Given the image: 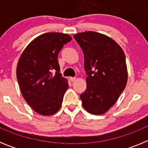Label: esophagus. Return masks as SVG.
I'll list each match as a JSON object with an SVG mask.
<instances>
[{"label":"esophagus","instance_id":"obj_1","mask_svg":"<svg viewBox=\"0 0 148 148\" xmlns=\"http://www.w3.org/2000/svg\"><path fill=\"white\" fill-rule=\"evenodd\" d=\"M75 79H76V78H75V77H70V80L72 82H75Z\"/></svg>","mask_w":148,"mask_h":148}]
</instances>
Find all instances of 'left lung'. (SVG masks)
Segmentation results:
<instances>
[{"instance_id": "1", "label": "left lung", "mask_w": 148, "mask_h": 148, "mask_svg": "<svg viewBox=\"0 0 148 148\" xmlns=\"http://www.w3.org/2000/svg\"><path fill=\"white\" fill-rule=\"evenodd\" d=\"M74 38L83 50L87 89L80 95L89 113L101 115L118 100L127 81L124 51L108 36L95 32H81Z\"/></svg>"}]
</instances>
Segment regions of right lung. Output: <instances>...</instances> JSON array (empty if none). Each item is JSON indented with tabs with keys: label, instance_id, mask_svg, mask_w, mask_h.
I'll return each mask as SVG.
<instances>
[{
	"label": "right lung",
	"instance_id": "1",
	"mask_svg": "<svg viewBox=\"0 0 148 148\" xmlns=\"http://www.w3.org/2000/svg\"><path fill=\"white\" fill-rule=\"evenodd\" d=\"M71 40L67 34L44 33L21 56L16 71L19 87L26 101L40 115H53L61 108L68 83L60 73L58 56Z\"/></svg>",
	"mask_w": 148,
	"mask_h": 148
}]
</instances>
